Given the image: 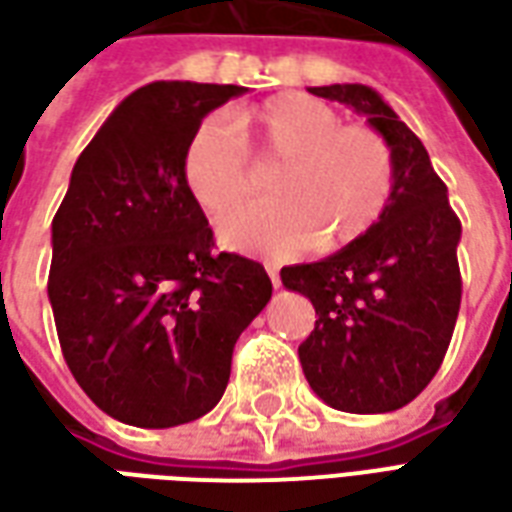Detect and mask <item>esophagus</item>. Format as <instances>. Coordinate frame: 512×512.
Returning a JSON list of instances; mask_svg holds the SVG:
<instances>
[{
    "label": "esophagus",
    "instance_id": "obj_1",
    "mask_svg": "<svg viewBox=\"0 0 512 512\" xmlns=\"http://www.w3.org/2000/svg\"><path fill=\"white\" fill-rule=\"evenodd\" d=\"M266 271H268V277H271V285H274V288H279V285H282V282H279L277 268H274V266H266Z\"/></svg>",
    "mask_w": 512,
    "mask_h": 512
}]
</instances>
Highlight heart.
Returning <instances> with one entry per match:
<instances>
[{"label": "heart", "instance_id": "1", "mask_svg": "<svg viewBox=\"0 0 512 512\" xmlns=\"http://www.w3.org/2000/svg\"><path fill=\"white\" fill-rule=\"evenodd\" d=\"M277 169L271 197L219 219V241L235 252L299 255L337 249L370 233L395 191V153L386 136L345 126L332 106L282 93L235 115L208 117L183 153V183L205 213H222L252 191V167Z\"/></svg>", "mask_w": 512, "mask_h": 512}]
</instances>
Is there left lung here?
Returning a JSON list of instances; mask_svg holds the SVG:
<instances>
[{"mask_svg":"<svg viewBox=\"0 0 512 512\" xmlns=\"http://www.w3.org/2000/svg\"><path fill=\"white\" fill-rule=\"evenodd\" d=\"M310 93L351 106L386 136L395 191L370 233L279 277L315 307V329L299 345L312 392L337 411L386 414L411 403L444 362L461 310V222L425 145L373 87Z\"/></svg>","mask_w":512,"mask_h":512,"instance_id":"1","label":"left lung"}]
</instances>
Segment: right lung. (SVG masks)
Returning a JSON list of instances; mask_svg holds the SVG:
<instances>
[{
    "mask_svg": "<svg viewBox=\"0 0 512 512\" xmlns=\"http://www.w3.org/2000/svg\"><path fill=\"white\" fill-rule=\"evenodd\" d=\"M238 84L153 82L84 147L51 222L49 301L87 397L136 428H175L222 400L235 340L271 299L266 268L213 249L183 183L202 117Z\"/></svg>",
    "mask_w": 512,
    "mask_h": 512,
    "instance_id": "right-lung-1",
    "label": "right lung"
}]
</instances>
